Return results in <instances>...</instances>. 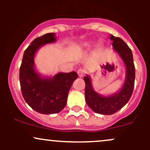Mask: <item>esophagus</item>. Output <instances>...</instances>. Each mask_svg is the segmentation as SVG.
<instances>
[{"instance_id":"esophagus-1","label":"esophagus","mask_w":150,"mask_h":150,"mask_svg":"<svg viewBox=\"0 0 150 150\" xmlns=\"http://www.w3.org/2000/svg\"><path fill=\"white\" fill-rule=\"evenodd\" d=\"M78 76L79 77H83V76H84V75H85V70L83 69H82V68H80L79 69H78Z\"/></svg>"}]
</instances>
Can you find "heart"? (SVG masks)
<instances>
[{
    "label": "heart",
    "instance_id": "b5f03b06",
    "mask_svg": "<svg viewBox=\"0 0 150 150\" xmlns=\"http://www.w3.org/2000/svg\"><path fill=\"white\" fill-rule=\"evenodd\" d=\"M88 45H89V43H85L83 46H88Z\"/></svg>",
    "mask_w": 150,
    "mask_h": 150
}]
</instances>
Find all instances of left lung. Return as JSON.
Returning <instances> with one entry per match:
<instances>
[{
	"label": "left lung",
	"mask_w": 150,
	"mask_h": 150,
	"mask_svg": "<svg viewBox=\"0 0 150 150\" xmlns=\"http://www.w3.org/2000/svg\"><path fill=\"white\" fill-rule=\"evenodd\" d=\"M112 40L115 51L120 56L126 67L125 81L121 90L117 93L110 96H102L98 94L92 88L89 76L84 77L86 83L85 98L88 107L95 112L102 115H112L117 112L129 101L133 93L135 81V66L131 48L120 38L110 37Z\"/></svg>",
	"instance_id": "1"
}]
</instances>
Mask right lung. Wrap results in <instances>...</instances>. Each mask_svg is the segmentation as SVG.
Returning a JSON list of instances; mask_svg holds the SVG:
<instances>
[{
  "label": "right lung",
  "mask_w": 150,
  "mask_h": 150,
  "mask_svg": "<svg viewBox=\"0 0 150 150\" xmlns=\"http://www.w3.org/2000/svg\"><path fill=\"white\" fill-rule=\"evenodd\" d=\"M56 41L54 33L36 38L24 52L19 69L21 91L25 102L41 114H55L64 108L68 93L74 81L75 72L57 74L53 78H42L34 69V57L39 48Z\"/></svg>",
  "instance_id": "obj_1"
}]
</instances>
